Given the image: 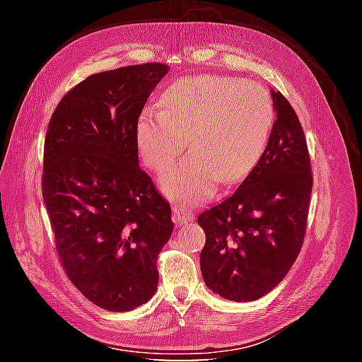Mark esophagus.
Instances as JSON below:
<instances>
[{"instance_id":"1","label":"esophagus","mask_w":362,"mask_h":362,"mask_svg":"<svg viewBox=\"0 0 362 362\" xmlns=\"http://www.w3.org/2000/svg\"><path fill=\"white\" fill-rule=\"evenodd\" d=\"M193 218H194V213L190 210V208L173 206V222L178 226H182L185 223L192 222Z\"/></svg>"}]
</instances>
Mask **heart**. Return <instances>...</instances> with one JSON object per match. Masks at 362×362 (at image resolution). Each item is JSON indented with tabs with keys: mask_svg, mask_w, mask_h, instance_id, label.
Wrapping results in <instances>:
<instances>
[{
	"mask_svg": "<svg viewBox=\"0 0 362 362\" xmlns=\"http://www.w3.org/2000/svg\"><path fill=\"white\" fill-rule=\"evenodd\" d=\"M163 110L148 107L137 124V145L148 166L161 172L190 136L192 154L161 178L168 196L201 202L217 182L246 178L269 145L275 105L264 87L231 76L199 75L172 83L163 92Z\"/></svg>",
	"mask_w": 362,
	"mask_h": 362,
	"instance_id": "1",
	"label": "heart"
}]
</instances>
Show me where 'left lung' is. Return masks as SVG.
<instances>
[{
	"label": "left lung",
	"instance_id": "1",
	"mask_svg": "<svg viewBox=\"0 0 362 362\" xmlns=\"http://www.w3.org/2000/svg\"><path fill=\"white\" fill-rule=\"evenodd\" d=\"M276 120L264 156L238 189L199 214L206 287L235 302L257 300L286 278L303 245L313 190L303 128L272 90Z\"/></svg>",
	"mask_w": 362,
	"mask_h": 362
}]
</instances>
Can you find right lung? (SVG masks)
<instances>
[{
    "label": "right lung",
    "instance_id": "add662e5",
    "mask_svg": "<svg viewBox=\"0 0 362 362\" xmlns=\"http://www.w3.org/2000/svg\"><path fill=\"white\" fill-rule=\"evenodd\" d=\"M168 72L141 63L87 76L54 110L42 196L59 259L83 296L124 313L154 296L157 258L173 231L170 204L139 166L137 124Z\"/></svg>",
    "mask_w": 362,
    "mask_h": 362
}]
</instances>
